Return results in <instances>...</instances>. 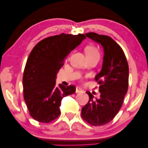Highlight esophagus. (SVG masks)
<instances>
[{
	"instance_id": "esophagus-1",
	"label": "esophagus",
	"mask_w": 148,
	"mask_h": 148,
	"mask_svg": "<svg viewBox=\"0 0 148 148\" xmlns=\"http://www.w3.org/2000/svg\"><path fill=\"white\" fill-rule=\"evenodd\" d=\"M83 92V90L81 89V88H79L78 87L76 88V93H80V92Z\"/></svg>"
}]
</instances>
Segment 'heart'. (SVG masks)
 <instances>
[{
    "label": "heart",
    "instance_id": "heart-1",
    "mask_svg": "<svg viewBox=\"0 0 148 148\" xmlns=\"http://www.w3.org/2000/svg\"><path fill=\"white\" fill-rule=\"evenodd\" d=\"M85 52H86V55H88V54L93 53L97 52V49L95 48L94 47H92V46H88V47H86L85 49Z\"/></svg>",
    "mask_w": 148,
    "mask_h": 148
}]
</instances>
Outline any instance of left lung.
<instances>
[{"label": "left lung", "mask_w": 148, "mask_h": 148, "mask_svg": "<svg viewBox=\"0 0 148 148\" xmlns=\"http://www.w3.org/2000/svg\"><path fill=\"white\" fill-rule=\"evenodd\" d=\"M86 35L102 47L103 57L101 71L95 77L100 97L86 92L90 99L81 109V116L88 123L101 126L111 122L123 105L128 89V63L123 49L111 37L95 33Z\"/></svg>", "instance_id": "8db88e82"}]
</instances>
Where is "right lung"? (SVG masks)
<instances>
[{
	"mask_svg": "<svg viewBox=\"0 0 148 148\" xmlns=\"http://www.w3.org/2000/svg\"><path fill=\"white\" fill-rule=\"evenodd\" d=\"M86 38L84 34L62 33L44 39L30 52L23 72V97L35 120L48 123L56 119L62 98L76 92L74 86H56V79L65 58Z\"/></svg>",
	"mask_w": 148,
	"mask_h": 148,
	"instance_id": "add662e5",
	"label": "right lung"
}]
</instances>
